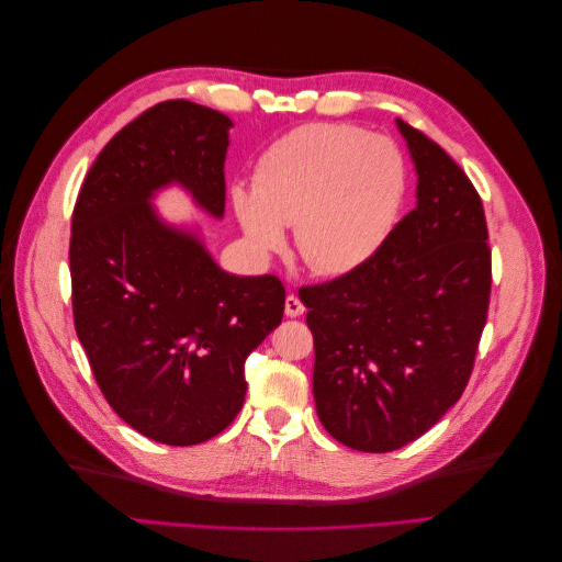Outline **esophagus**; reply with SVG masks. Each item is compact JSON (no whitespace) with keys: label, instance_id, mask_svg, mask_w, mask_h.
I'll return each mask as SVG.
<instances>
[{"label":"esophagus","instance_id":"1","mask_svg":"<svg viewBox=\"0 0 562 562\" xmlns=\"http://www.w3.org/2000/svg\"><path fill=\"white\" fill-rule=\"evenodd\" d=\"M304 314V304L300 302V297L297 295H288L285 297V316H291V318H295V316H302Z\"/></svg>","mask_w":562,"mask_h":562}]
</instances>
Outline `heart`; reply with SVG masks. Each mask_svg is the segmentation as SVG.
I'll return each mask as SVG.
<instances>
[{"mask_svg":"<svg viewBox=\"0 0 562 562\" xmlns=\"http://www.w3.org/2000/svg\"><path fill=\"white\" fill-rule=\"evenodd\" d=\"M405 184L391 140L345 124H307L262 151L255 190L236 184L232 203L258 252L279 250L283 225H295L304 262L321 274H347L386 241Z\"/></svg>","mask_w":562,"mask_h":562,"instance_id":"heart-1","label":"heart"}]
</instances>
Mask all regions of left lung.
<instances>
[{
  "mask_svg": "<svg viewBox=\"0 0 562 562\" xmlns=\"http://www.w3.org/2000/svg\"><path fill=\"white\" fill-rule=\"evenodd\" d=\"M396 124L415 161L417 206L366 265L300 288L318 419L361 452L413 443L459 401L490 307L479 192L443 147Z\"/></svg>",
  "mask_w": 562,
  "mask_h": 562,
  "instance_id": "8db88e82",
  "label": "left lung"
}]
</instances>
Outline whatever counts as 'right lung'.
Segmentation results:
<instances>
[{
	"label": "right lung",
	"instance_id": "right-lung-1",
	"mask_svg": "<svg viewBox=\"0 0 562 562\" xmlns=\"http://www.w3.org/2000/svg\"><path fill=\"white\" fill-rule=\"evenodd\" d=\"M232 122L190 100L145 110L83 178L70 236L72 314L93 378L128 427L166 446L225 431L246 359L283 318L285 288L220 269L196 236L164 225L149 196L180 182L225 213Z\"/></svg>",
	"mask_w": 562,
	"mask_h": 562
}]
</instances>
